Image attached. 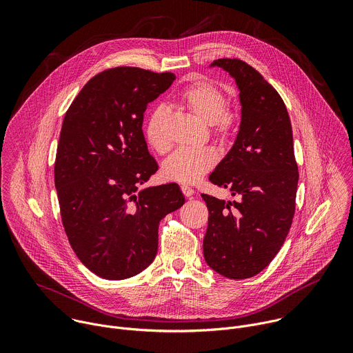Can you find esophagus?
I'll return each mask as SVG.
<instances>
[{
  "label": "esophagus",
  "mask_w": 353,
  "mask_h": 353,
  "mask_svg": "<svg viewBox=\"0 0 353 353\" xmlns=\"http://www.w3.org/2000/svg\"><path fill=\"white\" fill-rule=\"evenodd\" d=\"M181 191H183V194L185 195V196H192L194 195V190L190 187V185H181Z\"/></svg>",
  "instance_id": "34e87169"
}]
</instances>
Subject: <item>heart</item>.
<instances>
[{
    "label": "heart",
    "mask_w": 353,
    "mask_h": 353,
    "mask_svg": "<svg viewBox=\"0 0 353 353\" xmlns=\"http://www.w3.org/2000/svg\"><path fill=\"white\" fill-rule=\"evenodd\" d=\"M181 103L201 121L214 125L218 134H225L232 123V116L226 112V97L215 85L199 81L188 85L180 94ZM166 113L163 108L149 114L145 124V138L148 145L157 152H166L169 139L165 134ZM215 154L210 148H179L163 162V174L169 180L184 184L195 183L212 169Z\"/></svg>",
    "instance_id": "heart-1"
}]
</instances>
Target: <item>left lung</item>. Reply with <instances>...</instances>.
<instances>
[{
	"label": "left lung",
	"mask_w": 353,
	"mask_h": 353,
	"mask_svg": "<svg viewBox=\"0 0 353 353\" xmlns=\"http://www.w3.org/2000/svg\"><path fill=\"white\" fill-rule=\"evenodd\" d=\"M236 82L240 125L236 139L210 180L236 201L203 194L208 207L204 259L218 274L245 279L278 254L294 214L297 165L289 114L263 75L237 59L215 60Z\"/></svg>",
	"instance_id": "8db88e82"
}]
</instances>
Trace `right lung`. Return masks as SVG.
<instances>
[{
  "label": "right lung",
  "instance_id": "obj_1",
  "mask_svg": "<svg viewBox=\"0 0 353 353\" xmlns=\"http://www.w3.org/2000/svg\"><path fill=\"white\" fill-rule=\"evenodd\" d=\"M174 79L106 70L88 81L64 117L54 165L63 225L79 261L100 278L127 279L152 264L159 222L185 203L176 183L139 190L158 170L143 112Z\"/></svg>",
  "mask_w": 353,
  "mask_h": 353
}]
</instances>
